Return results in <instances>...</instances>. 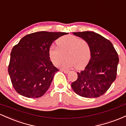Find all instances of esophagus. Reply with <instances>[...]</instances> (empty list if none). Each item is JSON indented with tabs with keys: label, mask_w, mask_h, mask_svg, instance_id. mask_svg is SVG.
<instances>
[{
	"label": "esophagus",
	"mask_w": 126,
	"mask_h": 126,
	"mask_svg": "<svg viewBox=\"0 0 126 126\" xmlns=\"http://www.w3.org/2000/svg\"><path fill=\"white\" fill-rule=\"evenodd\" d=\"M60 71L63 72L64 73H68L69 72V70H64V69H60Z\"/></svg>",
	"instance_id": "esophagus-1"
}]
</instances>
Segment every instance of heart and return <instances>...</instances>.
<instances>
[{"mask_svg":"<svg viewBox=\"0 0 126 126\" xmlns=\"http://www.w3.org/2000/svg\"><path fill=\"white\" fill-rule=\"evenodd\" d=\"M56 46L48 48L50 60L54 66H58L64 58L61 67L64 69H82L89 62L91 57V47L84 40L73 35H64L56 41Z\"/></svg>","mask_w":126,"mask_h":126,"instance_id":"obj_1","label":"heart"}]
</instances>
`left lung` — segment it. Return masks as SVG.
I'll list each match as a JSON object with an SVG mask.
<instances>
[{
    "mask_svg": "<svg viewBox=\"0 0 126 126\" xmlns=\"http://www.w3.org/2000/svg\"><path fill=\"white\" fill-rule=\"evenodd\" d=\"M86 40L91 47V58L87 66L78 72L72 82L73 91L85 98H97L104 94L116 79L118 56L110 41L92 31L73 32Z\"/></svg>",
    "mask_w": 126,
    "mask_h": 126,
    "instance_id": "1",
    "label": "left lung"
}]
</instances>
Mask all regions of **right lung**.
Instances as JSON below:
<instances>
[{
  "mask_svg": "<svg viewBox=\"0 0 126 126\" xmlns=\"http://www.w3.org/2000/svg\"><path fill=\"white\" fill-rule=\"evenodd\" d=\"M66 32L39 31L24 36L14 46L8 73L13 87L27 98L43 96L59 70L50 61L48 50L53 42Z\"/></svg>",
  "mask_w": 126,
  "mask_h": 126,
  "instance_id": "right-lung-1",
  "label": "right lung"
}]
</instances>
